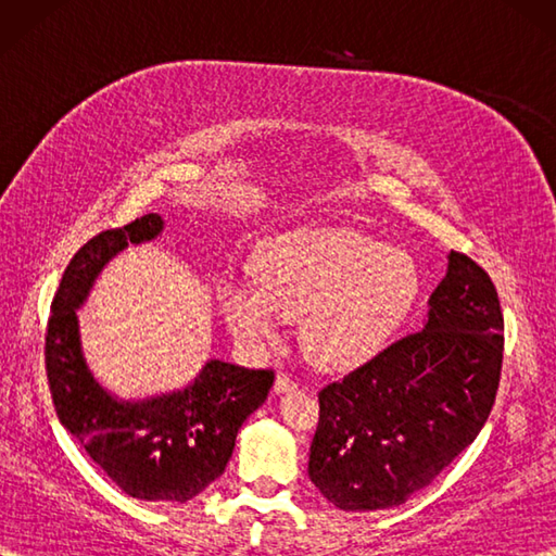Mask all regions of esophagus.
<instances>
[{
  "instance_id": "esophagus-1",
  "label": "esophagus",
  "mask_w": 556,
  "mask_h": 556,
  "mask_svg": "<svg viewBox=\"0 0 556 556\" xmlns=\"http://www.w3.org/2000/svg\"><path fill=\"white\" fill-rule=\"evenodd\" d=\"M296 387H299V382L293 380V377H289L287 372H279V375L275 377V392H277V394L291 392V389H296Z\"/></svg>"
}]
</instances>
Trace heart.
Listing matches in <instances>:
<instances>
[{"mask_svg":"<svg viewBox=\"0 0 556 556\" xmlns=\"http://www.w3.org/2000/svg\"><path fill=\"white\" fill-rule=\"evenodd\" d=\"M255 281L224 277L217 308L231 334L267 346L299 315L301 346L323 368H349L396 332L420 291L416 260L356 229L281 233L253 260Z\"/></svg>","mask_w":556,"mask_h":556,"instance_id":"1","label":"heart"}]
</instances>
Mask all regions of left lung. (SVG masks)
Here are the masks:
<instances>
[{
    "mask_svg": "<svg viewBox=\"0 0 556 556\" xmlns=\"http://www.w3.org/2000/svg\"><path fill=\"white\" fill-rule=\"evenodd\" d=\"M504 315L492 279L452 251L425 327L327 382L308 473L344 511L404 504L476 440L494 406Z\"/></svg>",
    "mask_w": 556,
    "mask_h": 556,
    "instance_id": "8db88e82",
    "label": "left lung"
}]
</instances>
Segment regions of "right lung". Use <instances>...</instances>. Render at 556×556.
Here are the masks:
<instances>
[{
	"label": "right lung",
	"mask_w": 556,
	"mask_h": 556,
	"mask_svg": "<svg viewBox=\"0 0 556 556\" xmlns=\"http://www.w3.org/2000/svg\"><path fill=\"white\" fill-rule=\"evenodd\" d=\"M160 231L162 217L150 212L78 248L52 299L45 372L59 422L116 488L136 500L184 504L224 473L239 428L267 399L275 372L210 361L191 387L140 404H122L92 380L76 308L112 255Z\"/></svg>",
	"instance_id": "right-lung-1"
}]
</instances>
